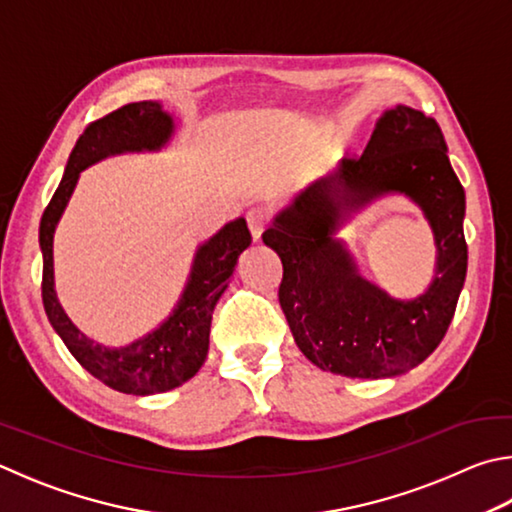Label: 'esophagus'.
Here are the masks:
<instances>
[{
  "label": "esophagus",
  "instance_id": "1",
  "mask_svg": "<svg viewBox=\"0 0 512 512\" xmlns=\"http://www.w3.org/2000/svg\"><path fill=\"white\" fill-rule=\"evenodd\" d=\"M246 219H248V228H250V235H253V239H255V241L262 239V232H264V228H266V215H264V210H262V208H250Z\"/></svg>",
  "mask_w": 512,
  "mask_h": 512
}]
</instances>
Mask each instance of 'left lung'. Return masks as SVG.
Wrapping results in <instances>:
<instances>
[{
	"mask_svg": "<svg viewBox=\"0 0 512 512\" xmlns=\"http://www.w3.org/2000/svg\"><path fill=\"white\" fill-rule=\"evenodd\" d=\"M398 193L433 228V282L410 301L359 273L342 225ZM466 192L434 118L396 105L376 120L360 159H342L273 217L262 239L282 259L280 306L295 345L315 367L347 378H392L430 356L448 331L468 271Z\"/></svg>",
	"mask_w": 512,
	"mask_h": 512,
	"instance_id": "8db88e82",
	"label": "left lung"
}]
</instances>
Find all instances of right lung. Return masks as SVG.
Returning <instances> with one entry per match:
<instances>
[{
  "instance_id": "add662e5",
  "label": "right lung",
  "mask_w": 512,
  "mask_h": 512,
  "mask_svg": "<svg viewBox=\"0 0 512 512\" xmlns=\"http://www.w3.org/2000/svg\"><path fill=\"white\" fill-rule=\"evenodd\" d=\"M176 132L174 116L159 100L125 105L91 123L78 138L62 181L40 221L42 302L51 327L82 367L100 383L123 394L152 396L183 385L201 369L210 347V322L219 297L235 273L237 259L250 246L244 217H237L194 250L188 282L172 313L145 336L123 347H109L85 336L71 322L55 293L53 235L82 170L118 154L161 152Z\"/></svg>"
}]
</instances>
